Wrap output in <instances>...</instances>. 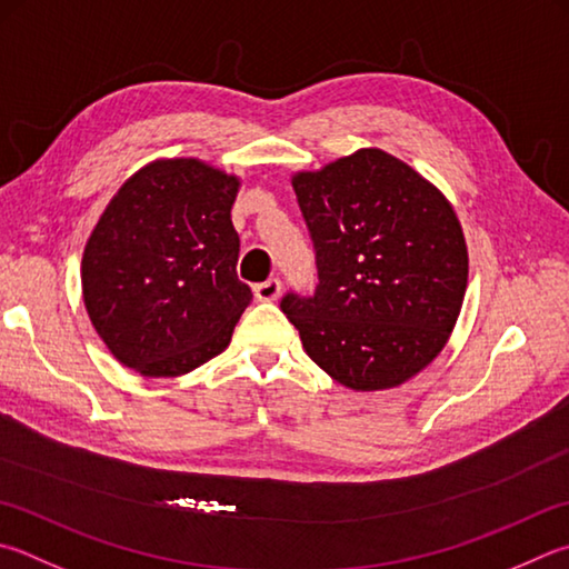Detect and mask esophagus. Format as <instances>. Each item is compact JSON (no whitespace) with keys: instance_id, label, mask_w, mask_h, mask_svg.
<instances>
[{"instance_id":"esophagus-1","label":"esophagus","mask_w":569,"mask_h":569,"mask_svg":"<svg viewBox=\"0 0 569 569\" xmlns=\"http://www.w3.org/2000/svg\"><path fill=\"white\" fill-rule=\"evenodd\" d=\"M253 293L258 301H276L278 293H281V281L278 278H268V281L253 286Z\"/></svg>"}]
</instances>
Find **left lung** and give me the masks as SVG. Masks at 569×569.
<instances>
[{"label":"left lung","instance_id":"1","mask_svg":"<svg viewBox=\"0 0 569 569\" xmlns=\"http://www.w3.org/2000/svg\"><path fill=\"white\" fill-rule=\"evenodd\" d=\"M293 189L318 283L311 296L288 291L281 311L340 386L406 383L440 353L460 313L468 249L456 211L380 149L298 173Z\"/></svg>","mask_w":569,"mask_h":569}]
</instances>
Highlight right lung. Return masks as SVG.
<instances>
[{
    "label": "right lung",
    "mask_w": 569,
    "mask_h": 569,
    "mask_svg": "<svg viewBox=\"0 0 569 569\" xmlns=\"http://www.w3.org/2000/svg\"><path fill=\"white\" fill-rule=\"evenodd\" d=\"M239 181L196 159L157 161L121 186L81 261L84 303L123 366L147 378L199 368L251 303L231 223Z\"/></svg>",
    "instance_id": "1"
}]
</instances>
